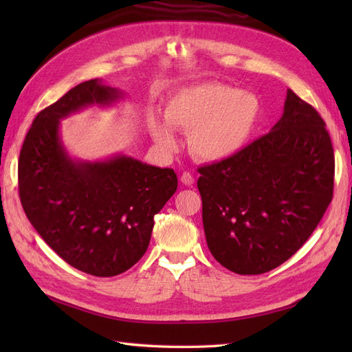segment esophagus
Listing matches in <instances>:
<instances>
[{"instance_id":"obj_1","label":"esophagus","mask_w":352,"mask_h":352,"mask_svg":"<svg viewBox=\"0 0 352 352\" xmlns=\"http://www.w3.org/2000/svg\"><path fill=\"white\" fill-rule=\"evenodd\" d=\"M193 182H195V178L190 174V172H183L182 174V183L186 186H192Z\"/></svg>"}]
</instances>
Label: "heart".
<instances>
[{"instance_id":"heart-1","label":"heart","mask_w":352,"mask_h":352,"mask_svg":"<svg viewBox=\"0 0 352 352\" xmlns=\"http://www.w3.org/2000/svg\"><path fill=\"white\" fill-rule=\"evenodd\" d=\"M258 118L256 95L222 83L183 87L164 104V119L174 129L190 134L192 153L206 162H223L241 153ZM167 124L157 118H149L148 122L157 144L172 151L177 148V138Z\"/></svg>"}]
</instances>
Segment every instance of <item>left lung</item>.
<instances>
[{
  "label": "left lung",
  "mask_w": 352,
  "mask_h": 352,
  "mask_svg": "<svg viewBox=\"0 0 352 352\" xmlns=\"http://www.w3.org/2000/svg\"><path fill=\"white\" fill-rule=\"evenodd\" d=\"M198 172L208 250L228 271L257 275L289 260L322 219L334 151L324 119L287 89L271 131Z\"/></svg>",
  "instance_id": "obj_1"
}]
</instances>
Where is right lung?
Returning <instances> with one entry per match:
<instances>
[{
	"label": "right lung",
	"mask_w": 352,
	"mask_h": 352,
	"mask_svg": "<svg viewBox=\"0 0 352 352\" xmlns=\"http://www.w3.org/2000/svg\"><path fill=\"white\" fill-rule=\"evenodd\" d=\"M122 92L89 80L34 118L18 163L19 198L28 221L66 263L95 276L125 272L148 250L154 216L178 186L174 169L119 154L74 160L60 119L89 106H110Z\"/></svg>",
	"instance_id": "right-lung-1"
}]
</instances>
